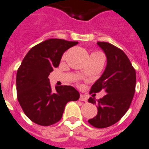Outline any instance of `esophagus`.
<instances>
[{"label":"esophagus","instance_id":"esophagus-1","mask_svg":"<svg viewBox=\"0 0 149 149\" xmlns=\"http://www.w3.org/2000/svg\"><path fill=\"white\" fill-rule=\"evenodd\" d=\"M79 100H81V101H86V100H87V98H86V95H83V94H81L79 97Z\"/></svg>","mask_w":149,"mask_h":149}]
</instances>
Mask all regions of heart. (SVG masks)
Instances as JSON below:
<instances>
[{
    "mask_svg": "<svg viewBox=\"0 0 149 149\" xmlns=\"http://www.w3.org/2000/svg\"><path fill=\"white\" fill-rule=\"evenodd\" d=\"M93 54H100V53H93Z\"/></svg>",
    "mask_w": 149,
    "mask_h": 149,
    "instance_id": "heart-1",
    "label": "heart"
}]
</instances>
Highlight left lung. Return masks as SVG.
Here are the masks:
<instances>
[{
  "label": "left lung",
  "instance_id": "obj_1",
  "mask_svg": "<svg viewBox=\"0 0 149 149\" xmlns=\"http://www.w3.org/2000/svg\"><path fill=\"white\" fill-rule=\"evenodd\" d=\"M107 57V66L99 79L94 83L91 93L103 89L107 95L100 100L90 97L88 102L97 104L98 113L88 120L97 128L113 125L124 116L133 99L136 76L127 56L116 46L105 42H98Z\"/></svg>",
  "mask_w": 149,
  "mask_h": 149
}]
</instances>
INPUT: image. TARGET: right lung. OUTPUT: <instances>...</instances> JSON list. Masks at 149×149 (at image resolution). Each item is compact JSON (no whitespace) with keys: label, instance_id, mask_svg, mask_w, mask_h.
<instances>
[{"label":"right lung","instance_id":"add662e5","mask_svg":"<svg viewBox=\"0 0 149 149\" xmlns=\"http://www.w3.org/2000/svg\"><path fill=\"white\" fill-rule=\"evenodd\" d=\"M78 43L50 38L33 46L25 56L17 72V93L22 110L33 123L42 126L57 123L66 103L79 99V92L71 86H55L53 91L48 78L63 54Z\"/></svg>","mask_w":149,"mask_h":149}]
</instances>
